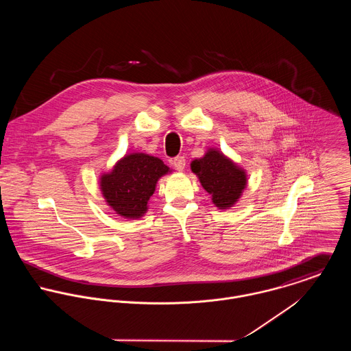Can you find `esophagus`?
Here are the masks:
<instances>
[{
    "label": "esophagus",
    "mask_w": 351,
    "mask_h": 351,
    "mask_svg": "<svg viewBox=\"0 0 351 351\" xmlns=\"http://www.w3.org/2000/svg\"><path fill=\"white\" fill-rule=\"evenodd\" d=\"M171 165L178 170V171H182L185 169V165H186V160L184 156H176L174 159H171Z\"/></svg>",
    "instance_id": "1"
}]
</instances>
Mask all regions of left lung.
Here are the masks:
<instances>
[{
  "instance_id": "left-lung-1",
  "label": "left lung",
  "mask_w": 351,
  "mask_h": 351,
  "mask_svg": "<svg viewBox=\"0 0 351 351\" xmlns=\"http://www.w3.org/2000/svg\"><path fill=\"white\" fill-rule=\"evenodd\" d=\"M191 169L219 209L234 206L247 186L246 170L216 149H209L202 158L192 160Z\"/></svg>"
}]
</instances>
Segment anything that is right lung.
<instances>
[{"label": "right lung", "instance_id": "add662e5", "mask_svg": "<svg viewBox=\"0 0 351 351\" xmlns=\"http://www.w3.org/2000/svg\"><path fill=\"white\" fill-rule=\"evenodd\" d=\"M170 171L156 156L145 152L127 154L110 171L101 174L102 197L119 216L139 219L149 209L158 180Z\"/></svg>", "mask_w": 351, "mask_h": 351}]
</instances>
